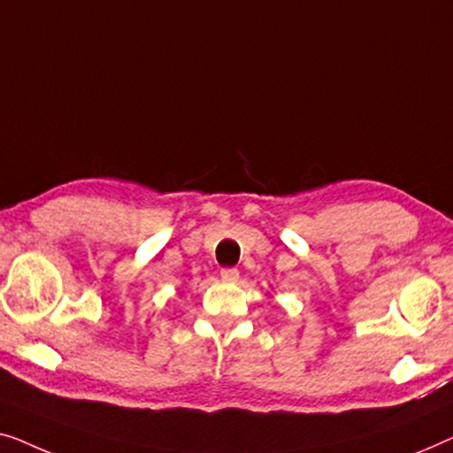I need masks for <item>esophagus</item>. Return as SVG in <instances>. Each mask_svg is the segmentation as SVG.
Wrapping results in <instances>:
<instances>
[{
    "label": "esophagus",
    "mask_w": 453,
    "mask_h": 453,
    "mask_svg": "<svg viewBox=\"0 0 453 453\" xmlns=\"http://www.w3.org/2000/svg\"><path fill=\"white\" fill-rule=\"evenodd\" d=\"M238 277H240V273L235 271V269H224V271H221V279H224L226 283H235V281H238Z\"/></svg>",
    "instance_id": "1"
}]
</instances>
